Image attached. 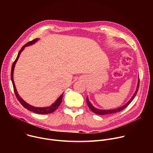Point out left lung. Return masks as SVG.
<instances>
[{"label":"left lung","mask_w":153,"mask_h":153,"mask_svg":"<svg viewBox=\"0 0 153 153\" xmlns=\"http://www.w3.org/2000/svg\"><path fill=\"white\" fill-rule=\"evenodd\" d=\"M139 83H140V79H139V80H138V84H137V90L135 92V93L134 94V95L133 96V97H131V99L129 100V101L126 103L125 105H123V106L122 107H120L119 108H117V109H115V110H99V109H97L96 108H94L92 105L91 103L89 102L88 99V97H86V103H87V105H88V107L90 108V110L94 113L97 114H99V115H105V114H113V113H117V112H120L122 110H123L125 108H126L129 104L131 102L133 101V100L134 99V97L136 96L137 93V91L139 90Z\"/></svg>","instance_id":"left-lung-1"}]
</instances>
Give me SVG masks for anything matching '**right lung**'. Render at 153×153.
I'll return each mask as SVG.
<instances>
[{
    "label": "right lung",
    "mask_w": 153,
    "mask_h": 153,
    "mask_svg": "<svg viewBox=\"0 0 153 153\" xmlns=\"http://www.w3.org/2000/svg\"><path fill=\"white\" fill-rule=\"evenodd\" d=\"M38 40V39H35L31 41H30L28 42V43H27L25 45H24L22 47V49L20 50V51L18 53V55L16 59V60H14V62H13V65H12V68H11V81H12V83H13V88H14V91L15 93V94H16V96L17 99V100L19 101V102L22 104V105L24 108H27V110L32 111V112H34L35 113H37V114H49V113H51L53 112H54L56 110H57V108L59 106V105H60L62 101V97H63V94H62L58 99L56 101V102L54 103H53L51 106H48V107H45V108H37V107H34L29 104H28L27 103H26L22 99L20 98V97L19 96L17 91H16V86H15V85H14V80H13V72H14V67H15V65H16V62L17 61L19 57V56L21 53V52L22 51V50L25 48V47L27 46H28V45H32L33 44V43H34L36 41Z\"/></svg>",
    "instance_id": "obj_1"
}]
</instances>
